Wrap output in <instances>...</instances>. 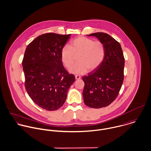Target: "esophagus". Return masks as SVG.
<instances>
[{
    "label": "esophagus",
    "mask_w": 151,
    "mask_h": 151,
    "mask_svg": "<svg viewBox=\"0 0 151 151\" xmlns=\"http://www.w3.org/2000/svg\"><path fill=\"white\" fill-rule=\"evenodd\" d=\"M75 79H81V76H79V75H76V76H75Z\"/></svg>",
    "instance_id": "esophagus-1"
}]
</instances>
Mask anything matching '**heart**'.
Returning a JSON list of instances; mask_svg holds the SVG:
<instances>
[{"instance_id":"1","label":"heart","mask_w":151,"mask_h":151,"mask_svg":"<svg viewBox=\"0 0 151 151\" xmlns=\"http://www.w3.org/2000/svg\"><path fill=\"white\" fill-rule=\"evenodd\" d=\"M105 49L102 42L80 36L73 39L69 46H65L61 52L62 60L66 67L69 68L78 55V62L69 68L75 74H83L88 69L91 72L98 68L104 60Z\"/></svg>"}]
</instances>
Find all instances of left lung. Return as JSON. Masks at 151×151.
Wrapping results in <instances>:
<instances>
[{"label":"left lung","mask_w":151,"mask_h":151,"mask_svg":"<svg viewBox=\"0 0 151 151\" xmlns=\"http://www.w3.org/2000/svg\"><path fill=\"white\" fill-rule=\"evenodd\" d=\"M87 36H95L103 43L105 55L98 68L82 77L83 102L93 108L106 107L116 98L124 82L122 49L120 43L107 33L96 32Z\"/></svg>","instance_id":"obj_1"}]
</instances>
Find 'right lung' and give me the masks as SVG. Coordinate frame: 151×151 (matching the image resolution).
Here are the masks:
<instances>
[{
	"label": "right lung",
	"mask_w": 151,
	"mask_h": 151,
	"mask_svg": "<svg viewBox=\"0 0 151 151\" xmlns=\"http://www.w3.org/2000/svg\"><path fill=\"white\" fill-rule=\"evenodd\" d=\"M69 35L47 33L27 46L22 61L26 90L32 101L47 111L60 108L75 78L62 64L61 52Z\"/></svg>",
	"instance_id": "obj_1"
}]
</instances>
